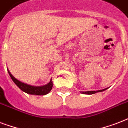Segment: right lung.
<instances>
[{
  "mask_svg": "<svg viewBox=\"0 0 128 128\" xmlns=\"http://www.w3.org/2000/svg\"><path fill=\"white\" fill-rule=\"evenodd\" d=\"M8 73L11 76V78H12V74H10V72H9ZM13 78H13L12 77V79ZM16 81H18V80H16ZM15 82H16V81H15ZM16 84L18 85V86H19V88H20V89L22 90L23 91L25 92L30 94H36V95L39 96L46 95V94H48L50 92V90H52V86H50L48 87L47 88H45V89H40V88H35L34 87V86H32L27 85V84H24V83H22V84H21V82L20 84H18H18H17V82H16Z\"/></svg>",
  "mask_w": 128,
  "mask_h": 128,
  "instance_id": "right-lung-1",
  "label": "right lung"
}]
</instances>
